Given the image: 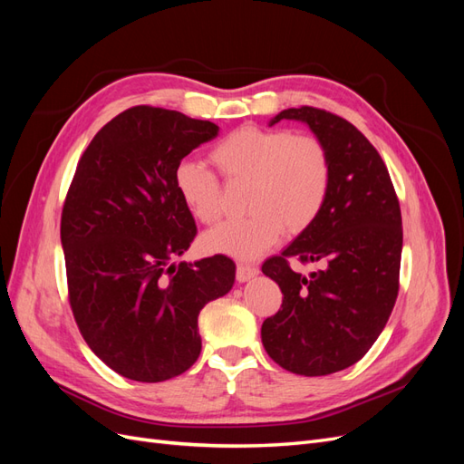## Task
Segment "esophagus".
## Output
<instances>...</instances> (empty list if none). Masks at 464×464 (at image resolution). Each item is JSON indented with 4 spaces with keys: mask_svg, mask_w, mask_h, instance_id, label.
Wrapping results in <instances>:
<instances>
[{
    "mask_svg": "<svg viewBox=\"0 0 464 464\" xmlns=\"http://www.w3.org/2000/svg\"><path fill=\"white\" fill-rule=\"evenodd\" d=\"M257 275H259V269L256 265H237V269H236L237 283H247V280H251Z\"/></svg>",
    "mask_w": 464,
    "mask_h": 464,
    "instance_id": "obj_1",
    "label": "esophagus"
}]
</instances>
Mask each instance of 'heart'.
Here are the masks:
<instances>
[{
	"label": "heart",
	"mask_w": 464,
	"mask_h": 464,
	"mask_svg": "<svg viewBox=\"0 0 464 464\" xmlns=\"http://www.w3.org/2000/svg\"><path fill=\"white\" fill-rule=\"evenodd\" d=\"M210 160L230 181H247L249 217L224 220L203 236V246L236 259H256L273 247L285 228L298 234L312 227L331 189V157L315 135H292L257 125L228 133ZM181 203L199 222L220 217V184L205 166L184 160L174 172Z\"/></svg>",
	"instance_id": "obj_1"
}]
</instances>
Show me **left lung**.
Here are the masks:
<instances>
[{
    "label": "left lung",
    "instance_id": "8db88e82",
    "mask_svg": "<svg viewBox=\"0 0 464 464\" xmlns=\"http://www.w3.org/2000/svg\"><path fill=\"white\" fill-rule=\"evenodd\" d=\"M305 123L331 157V189L312 227L263 275L283 292L280 310L263 321V346L280 368L329 375L356 363L382 334L399 292L402 220L387 168L353 123L312 106L271 118ZM286 256L315 262L307 277Z\"/></svg>",
    "mask_w": 464,
    "mask_h": 464
}]
</instances>
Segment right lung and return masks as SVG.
I'll use <instances>...</instances> for the list:
<instances>
[{"mask_svg":"<svg viewBox=\"0 0 464 464\" xmlns=\"http://www.w3.org/2000/svg\"><path fill=\"white\" fill-rule=\"evenodd\" d=\"M218 135V125L176 110L135 106L94 135L62 213L69 302L82 339L116 373L157 383L201 353L199 312L234 286L224 256L179 261L195 220L174 172Z\"/></svg>","mask_w":464,"mask_h":464,"instance_id":"right-lung-1","label":"right lung"}]
</instances>
